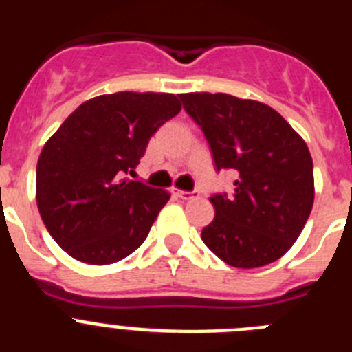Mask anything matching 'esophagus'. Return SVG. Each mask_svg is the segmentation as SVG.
Masks as SVG:
<instances>
[{"instance_id": "obj_1", "label": "esophagus", "mask_w": 352, "mask_h": 352, "mask_svg": "<svg viewBox=\"0 0 352 352\" xmlns=\"http://www.w3.org/2000/svg\"><path fill=\"white\" fill-rule=\"evenodd\" d=\"M170 194L183 199V201H192V199L199 197V192H183V190H178V188H170Z\"/></svg>"}]
</instances>
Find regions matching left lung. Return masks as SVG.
Listing matches in <instances>:
<instances>
[{
	"label": "left lung",
	"instance_id": "obj_1",
	"mask_svg": "<svg viewBox=\"0 0 352 352\" xmlns=\"http://www.w3.org/2000/svg\"><path fill=\"white\" fill-rule=\"evenodd\" d=\"M183 107L201 126L217 170L236 174L231 195L214 194L206 247L234 268L280 259L309 220L314 164L300 133L270 105L226 93H185Z\"/></svg>",
	"mask_w": 352,
	"mask_h": 352
}]
</instances>
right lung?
<instances>
[{"mask_svg":"<svg viewBox=\"0 0 352 352\" xmlns=\"http://www.w3.org/2000/svg\"><path fill=\"white\" fill-rule=\"evenodd\" d=\"M179 111L173 93L100 95L80 104L45 142L36 164V204L68 256L100 266L141 247L170 195L125 174Z\"/></svg>","mask_w":352,"mask_h":352,"instance_id":"obj_1","label":"right lung"}]
</instances>
